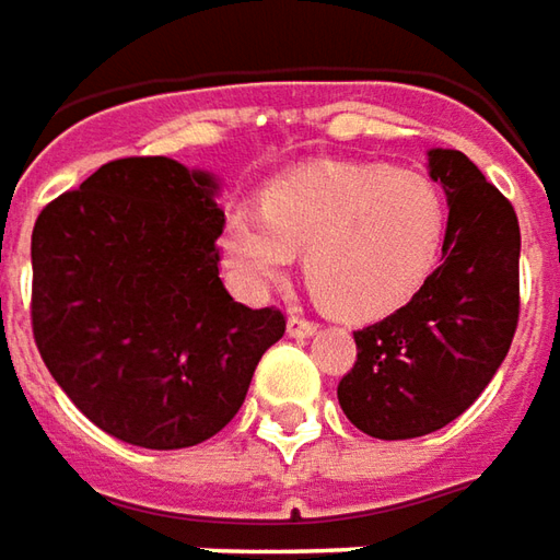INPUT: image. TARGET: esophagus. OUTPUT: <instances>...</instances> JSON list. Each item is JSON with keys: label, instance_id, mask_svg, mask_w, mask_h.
<instances>
[{"label": "esophagus", "instance_id": "34e87169", "mask_svg": "<svg viewBox=\"0 0 560 560\" xmlns=\"http://www.w3.org/2000/svg\"><path fill=\"white\" fill-rule=\"evenodd\" d=\"M287 329L292 339H311V336H317V324L305 320V317H289Z\"/></svg>", "mask_w": 560, "mask_h": 560}]
</instances>
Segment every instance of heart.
<instances>
[{
	"instance_id": "b5f03b06",
	"label": "heart",
	"mask_w": 560,
	"mask_h": 560,
	"mask_svg": "<svg viewBox=\"0 0 560 560\" xmlns=\"http://www.w3.org/2000/svg\"><path fill=\"white\" fill-rule=\"evenodd\" d=\"M446 234L438 187L378 163H311L273 178L261 209L228 212L221 255L246 295L277 283L305 255L314 299L341 320H378L434 271Z\"/></svg>"
}]
</instances>
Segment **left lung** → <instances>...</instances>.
Returning a JSON list of instances; mask_svg holds the SVG:
<instances>
[{"label": "left lung", "mask_w": 560, "mask_h": 560, "mask_svg": "<svg viewBox=\"0 0 560 560\" xmlns=\"http://www.w3.org/2000/svg\"><path fill=\"white\" fill-rule=\"evenodd\" d=\"M444 187L441 268L392 317L354 332L358 363L339 382L351 425L407 441L450 425L497 376L517 326L521 231L512 202L463 150H429Z\"/></svg>", "instance_id": "obj_1"}]
</instances>
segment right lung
Here are the masks:
<instances>
[{
    "label": "right lung",
    "mask_w": 560,
    "mask_h": 560,
    "mask_svg": "<svg viewBox=\"0 0 560 560\" xmlns=\"http://www.w3.org/2000/svg\"><path fill=\"white\" fill-rule=\"evenodd\" d=\"M219 178L168 156L101 166L48 202L30 243L33 339L97 429L144 450L219 434L287 332L219 277Z\"/></svg>",
    "instance_id": "1"
}]
</instances>
